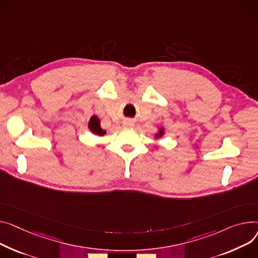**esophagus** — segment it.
<instances>
[{"label": "esophagus", "mask_w": 258, "mask_h": 258, "mask_svg": "<svg viewBox=\"0 0 258 258\" xmlns=\"http://www.w3.org/2000/svg\"><path fill=\"white\" fill-rule=\"evenodd\" d=\"M122 125L126 128H132V127L135 126V122L132 121V120H130V119H125L124 121L122 122Z\"/></svg>", "instance_id": "1"}]
</instances>
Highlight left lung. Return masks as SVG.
<instances>
[{
    "label": "left lung",
    "mask_w": 258,
    "mask_h": 258,
    "mask_svg": "<svg viewBox=\"0 0 258 258\" xmlns=\"http://www.w3.org/2000/svg\"><path fill=\"white\" fill-rule=\"evenodd\" d=\"M164 135H165V128H164V126L158 127V133H156V135H154V138L160 139V138H162V137H163Z\"/></svg>",
    "instance_id": "1"
}]
</instances>
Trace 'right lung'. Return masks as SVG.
Wrapping results in <instances>:
<instances>
[{
    "instance_id": "add662e5",
    "label": "right lung",
    "mask_w": 258,
    "mask_h": 258,
    "mask_svg": "<svg viewBox=\"0 0 258 258\" xmlns=\"http://www.w3.org/2000/svg\"><path fill=\"white\" fill-rule=\"evenodd\" d=\"M88 128L90 130V132L94 135H97V136H105L107 134V131L106 130H102L101 126H100V120L99 118L96 116V115H92L89 122H88Z\"/></svg>"
}]
</instances>
